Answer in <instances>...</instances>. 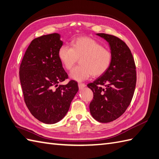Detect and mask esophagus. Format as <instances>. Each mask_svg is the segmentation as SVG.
Returning a JSON list of instances; mask_svg holds the SVG:
<instances>
[{
	"label": "esophagus",
	"mask_w": 159,
	"mask_h": 159,
	"mask_svg": "<svg viewBox=\"0 0 159 159\" xmlns=\"http://www.w3.org/2000/svg\"><path fill=\"white\" fill-rule=\"evenodd\" d=\"M78 86H79V89H82L84 88V87H86V84H83V83H79L78 84Z\"/></svg>",
	"instance_id": "1"
}]
</instances>
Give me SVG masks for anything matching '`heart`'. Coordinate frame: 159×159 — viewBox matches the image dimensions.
<instances>
[{
	"label": "heart",
	"instance_id": "heart-1",
	"mask_svg": "<svg viewBox=\"0 0 159 159\" xmlns=\"http://www.w3.org/2000/svg\"><path fill=\"white\" fill-rule=\"evenodd\" d=\"M58 57L66 70H70L80 59L81 65L70 71V77L82 82L91 75L98 77L111 66L112 53L95 39L80 37L71 42V48L62 45L58 50Z\"/></svg>",
	"mask_w": 159,
	"mask_h": 159
}]
</instances>
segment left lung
Segmentation results:
<instances>
[{
	"mask_svg": "<svg viewBox=\"0 0 159 159\" xmlns=\"http://www.w3.org/2000/svg\"><path fill=\"white\" fill-rule=\"evenodd\" d=\"M104 38L111 47L112 61L106 72L87 86L93 92L90 103L93 117L108 123L121 116L133 98L137 73L133 56L121 39L106 34H97Z\"/></svg>",
	"mask_w": 159,
	"mask_h": 159,
	"instance_id": "1",
	"label": "left lung"
}]
</instances>
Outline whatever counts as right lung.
I'll return each mask as SVG.
<instances>
[{"mask_svg": "<svg viewBox=\"0 0 159 159\" xmlns=\"http://www.w3.org/2000/svg\"><path fill=\"white\" fill-rule=\"evenodd\" d=\"M62 44L56 33L35 38L25 51L19 70L26 106L35 118L47 124L64 118L79 90L74 80L58 85L68 79L57 55Z\"/></svg>", "mask_w": 159, "mask_h": 159, "instance_id": "1", "label": "right lung"}]
</instances>
